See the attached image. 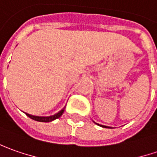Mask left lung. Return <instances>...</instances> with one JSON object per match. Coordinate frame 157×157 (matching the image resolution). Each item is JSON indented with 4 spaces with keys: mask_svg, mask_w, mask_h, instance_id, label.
Segmentation results:
<instances>
[{
    "mask_svg": "<svg viewBox=\"0 0 157 157\" xmlns=\"http://www.w3.org/2000/svg\"><path fill=\"white\" fill-rule=\"evenodd\" d=\"M95 124H97V125H99L101 127H103V128H109L110 127H108V126H104V125H100V124H98V123H95Z\"/></svg>",
    "mask_w": 157,
    "mask_h": 157,
    "instance_id": "left-lung-1",
    "label": "left lung"
}]
</instances>
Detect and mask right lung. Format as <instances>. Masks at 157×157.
Masks as SVG:
<instances>
[{"mask_svg": "<svg viewBox=\"0 0 157 157\" xmlns=\"http://www.w3.org/2000/svg\"><path fill=\"white\" fill-rule=\"evenodd\" d=\"M64 109H65V107L62 109V110L59 111L58 113H56V115H54V116H32V115H29V114H28V113H25V114L29 116V118L33 119V120H35V121H37V122H52V121H54V120H56V119H57V118H59V117L63 114Z\"/></svg>", "mask_w": 157, "mask_h": 157, "instance_id": "add662e5", "label": "right lung"}]
</instances>
